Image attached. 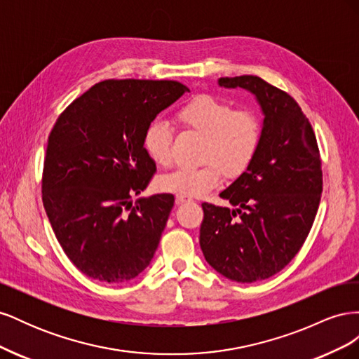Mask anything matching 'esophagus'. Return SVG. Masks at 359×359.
<instances>
[{
    "label": "esophagus",
    "mask_w": 359,
    "mask_h": 359,
    "mask_svg": "<svg viewBox=\"0 0 359 359\" xmlns=\"http://www.w3.org/2000/svg\"><path fill=\"white\" fill-rule=\"evenodd\" d=\"M191 198L187 196H182V194H177V203H184V202H190Z\"/></svg>",
    "instance_id": "1"
}]
</instances>
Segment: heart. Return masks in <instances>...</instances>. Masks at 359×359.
I'll return each instance as SVG.
<instances>
[{"label": "heart", "instance_id": "heart-1", "mask_svg": "<svg viewBox=\"0 0 359 359\" xmlns=\"http://www.w3.org/2000/svg\"><path fill=\"white\" fill-rule=\"evenodd\" d=\"M180 124L205 137L201 168H180L161 177L158 187L169 193L196 198L215 189L226 178L236 180L248 170L262 142L260 116L247 107L235 109L231 102L211 94H199L177 111ZM172 127L165 119H153L142 136L148 157L157 166L172 163Z\"/></svg>", "mask_w": 359, "mask_h": 359}]
</instances>
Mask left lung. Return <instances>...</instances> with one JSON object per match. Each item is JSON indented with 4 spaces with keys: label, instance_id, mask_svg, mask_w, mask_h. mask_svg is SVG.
I'll use <instances>...</instances> for the list:
<instances>
[{
    "label": "left lung",
    "instance_id": "obj_1",
    "mask_svg": "<svg viewBox=\"0 0 359 359\" xmlns=\"http://www.w3.org/2000/svg\"><path fill=\"white\" fill-rule=\"evenodd\" d=\"M219 83L256 95L264 135L252 166L220 193L235 210L202 203L199 243L217 273L253 283L280 273L307 240L323 187L320 153L309 118L286 91L250 74Z\"/></svg>",
    "mask_w": 359,
    "mask_h": 359
}]
</instances>
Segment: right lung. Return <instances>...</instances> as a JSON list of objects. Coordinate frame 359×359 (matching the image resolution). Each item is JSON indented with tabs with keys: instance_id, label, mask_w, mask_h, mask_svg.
<instances>
[{
	"instance_id": "right-lung-1",
	"label": "right lung",
	"mask_w": 359,
	"mask_h": 359,
	"mask_svg": "<svg viewBox=\"0 0 359 359\" xmlns=\"http://www.w3.org/2000/svg\"><path fill=\"white\" fill-rule=\"evenodd\" d=\"M186 91L177 81L106 79L53 124L41 201L64 253L85 276L124 283L153 259L175 198L130 199L156 173L142 145L147 126Z\"/></svg>"
}]
</instances>
